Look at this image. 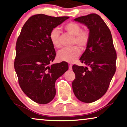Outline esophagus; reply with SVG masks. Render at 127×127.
<instances>
[{"label":"esophagus","instance_id":"obj_1","mask_svg":"<svg viewBox=\"0 0 127 127\" xmlns=\"http://www.w3.org/2000/svg\"><path fill=\"white\" fill-rule=\"evenodd\" d=\"M68 68H69V70H72V64H69Z\"/></svg>","mask_w":127,"mask_h":127}]
</instances>
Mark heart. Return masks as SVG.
I'll return each instance as SVG.
<instances>
[{
  "instance_id": "obj_1",
  "label": "heart",
  "mask_w": 127,
  "mask_h": 127,
  "mask_svg": "<svg viewBox=\"0 0 127 127\" xmlns=\"http://www.w3.org/2000/svg\"><path fill=\"white\" fill-rule=\"evenodd\" d=\"M64 29L68 33L74 36V44H76L81 48H85L90 40V33L87 30H82L79 24L70 22L64 26ZM60 31L58 28H53L49 34V39L51 43L55 48H59ZM81 54V50L77 46L72 48H63L58 52L57 58L59 61L67 63H74Z\"/></svg>"
}]
</instances>
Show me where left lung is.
Returning a JSON list of instances; mask_svg holds the SVG:
<instances>
[{
    "mask_svg": "<svg viewBox=\"0 0 127 127\" xmlns=\"http://www.w3.org/2000/svg\"><path fill=\"white\" fill-rule=\"evenodd\" d=\"M89 29L90 40L80 58L86 65H73L75 79L72 90L82 102L91 103L101 98L108 90L116 72L117 55L109 29L99 15L90 14L74 19Z\"/></svg>",
    "mask_w": 127,
    "mask_h": 127,
    "instance_id": "8db88e82",
    "label": "left lung"
}]
</instances>
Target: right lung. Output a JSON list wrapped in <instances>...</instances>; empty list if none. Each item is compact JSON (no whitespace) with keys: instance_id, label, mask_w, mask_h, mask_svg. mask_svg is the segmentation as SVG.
Instances as JSON below:
<instances>
[{"instance_id":"right-lung-1","label":"right lung","mask_w":127,"mask_h":127,"mask_svg":"<svg viewBox=\"0 0 127 127\" xmlns=\"http://www.w3.org/2000/svg\"><path fill=\"white\" fill-rule=\"evenodd\" d=\"M69 17L44 14L32 16L25 22L16 43L14 68L19 85L35 102L46 104L56 95L55 82L68 69V63H50L56 56L50 32Z\"/></svg>"}]
</instances>
